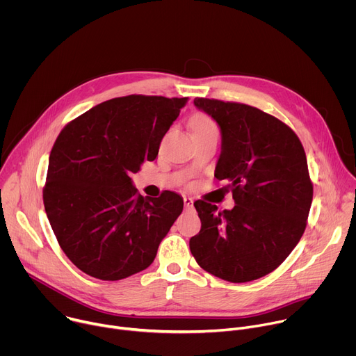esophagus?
<instances>
[{
	"label": "esophagus",
	"mask_w": 356,
	"mask_h": 356,
	"mask_svg": "<svg viewBox=\"0 0 356 356\" xmlns=\"http://www.w3.org/2000/svg\"><path fill=\"white\" fill-rule=\"evenodd\" d=\"M183 201H184V207H186V210L193 209L194 201H193V198H191V197H184V198H183Z\"/></svg>",
	"instance_id": "1"
}]
</instances>
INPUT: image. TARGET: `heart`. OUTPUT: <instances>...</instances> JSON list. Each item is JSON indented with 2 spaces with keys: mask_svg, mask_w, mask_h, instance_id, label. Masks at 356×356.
Returning a JSON list of instances; mask_svg holds the SVG:
<instances>
[{
  "mask_svg": "<svg viewBox=\"0 0 356 356\" xmlns=\"http://www.w3.org/2000/svg\"><path fill=\"white\" fill-rule=\"evenodd\" d=\"M193 131H217V127L210 118L197 115L193 120Z\"/></svg>",
  "mask_w": 356,
  "mask_h": 356,
  "instance_id": "1",
  "label": "heart"
}]
</instances>
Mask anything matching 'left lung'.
<instances>
[{
	"mask_svg": "<svg viewBox=\"0 0 356 356\" xmlns=\"http://www.w3.org/2000/svg\"><path fill=\"white\" fill-rule=\"evenodd\" d=\"M220 127L214 176L228 183L235 206L195 201L201 229L190 239L197 264L232 283L273 272L298 243L313 201L306 152L277 118L246 104L194 98Z\"/></svg>",
	"mask_w": 356,
	"mask_h": 356,
	"instance_id": "8db88e82",
	"label": "left lung"
}]
</instances>
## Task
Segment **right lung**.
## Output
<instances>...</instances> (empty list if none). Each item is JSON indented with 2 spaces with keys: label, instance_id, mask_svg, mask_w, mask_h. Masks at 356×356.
<instances>
[{
  "label": "right lung",
  "instance_id": "1",
  "mask_svg": "<svg viewBox=\"0 0 356 356\" xmlns=\"http://www.w3.org/2000/svg\"><path fill=\"white\" fill-rule=\"evenodd\" d=\"M187 99L113 98L59 134L49 156L43 204L60 248L84 273L121 280L154 262L183 211V198L173 191L143 198L131 175L145 161H155Z\"/></svg>",
  "mask_w": 356,
  "mask_h": 356
}]
</instances>
